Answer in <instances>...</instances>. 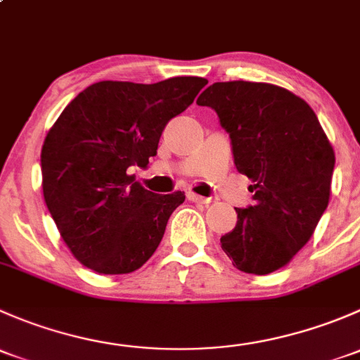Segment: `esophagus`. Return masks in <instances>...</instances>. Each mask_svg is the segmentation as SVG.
Here are the masks:
<instances>
[{
  "instance_id": "obj_1",
  "label": "esophagus",
  "mask_w": 360,
  "mask_h": 360,
  "mask_svg": "<svg viewBox=\"0 0 360 360\" xmlns=\"http://www.w3.org/2000/svg\"><path fill=\"white\" fill-rule=\"evenodd\" d=\"M188 198H190L191 202H195V203H210V198H207V197H200V195H197V193H188Z\"/></svg>"
}]
</instances>
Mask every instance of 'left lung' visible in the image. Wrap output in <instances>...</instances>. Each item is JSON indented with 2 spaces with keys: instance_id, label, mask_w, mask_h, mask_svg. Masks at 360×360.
Listing matches in <instances>:
<instances>
[{
  "instance_id": "8db88e82",
  "label": "left lung",
  "mask_w": 360,
  "mask_h": 360,
  "mask_svg": "<svg viewBox=\"0 0 360 360\" xmlns=\"http://www.w3.org/2000/svg\"><path fill=\"white\" fill-rule=\"evenodd\" d=\"M198 106L212 108L230 134L235 167L252 184V205L221 237L233 266L266 275L285 266L314 235L331 195L335 151L314 110L282 86L219 82Z\"/></svg>"
}]
</instances>
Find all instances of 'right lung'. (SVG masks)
<instances>
[{"label":"right lung","instance_id":"right-lung-1","mask_svg":"<svg viewBox=\"0 0 360 360\" xmlns=\"http://www.w3.org/2000/svg\"><path fill=\"white\" fill-rule=\"evenodd\" d=\"M205 85L198 76L151 85L94 83L49 130L41 148L43 197L63 240L86 268L130 274L153 256L184 193L144 190L132 170L157 155L169 120Z\"/></svg>","mask_w":360,"mask_h":360}]
</instances>
